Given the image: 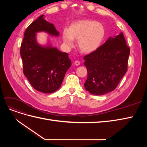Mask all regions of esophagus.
<instances>
[{"label": "esophagus", "mask_w": 147, "mask_h": 147, "mask_svg": "<svg viewBox=\"0 0 147 147\" xmlns=\"http://www.w3.org/2000/svg\"><path fill=\"white\" fill-rule=\"evenodd\" d=\"M74 64L75 65H79L80 64V62L79 61H75L74 63Z\"/></svg>", "instance_id": "1"}]
</instances>
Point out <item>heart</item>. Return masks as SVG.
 Here are the masks:
<instances>
[{
  "instance_id": "obj_1",
  "label": "heart",
  "mask_w": 147,
  "mask_h": 147,
  "mask_svg": "<svg viewBox=\"0 0 147 147\" xmlns=\"http://www.w3.org/2000/svg\"><path fill=\"white\" fill-rule=\"evenodd\" d=\"M105 29L103 24L96 21L85 20L75 22L69 29H64L63 39L66 47L74 45V39L78 40V46L81 51L91 53L95 51L103 42Z\"/></svg>"
}]
</instances>
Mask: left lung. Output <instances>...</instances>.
<instances>
[{
    "instance_id": "8db88e82",
    "label": "left lung",
    "mask_w": 147,
    "mask_h": 147,
    "mask_svg": "<svg viewBox=\"0 0 147 147\" xmlns=\"http://www.w3.org/2000/svg\"><path fill=\"white\" fill-rule=\"evenodd\" d=\"M129 54L130 48L121 32L84 56V65L88 70L84 84L86 90L97 96L113 91L127 72Z\"/></svg>"
}]
</instances>
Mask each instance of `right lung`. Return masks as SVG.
<instances>
[{
  "instance_id": "1",
  "label": "right lung",
  "mask_w": 147,
  "mask_h": 147,
  "mask_svg": "<svg viewBox=\"0 0 147 147\" xmlns=\"http://www.w3.org/2000/svg\"><path fill=\"white\" fill-rule=\"evenodd\" d=\"M39 32L54 37L59 35L55 26L46 21L44 15L40 16L28 26L20 48L23 72L35 90L52 93L61 87L72 63L67 53L60 51L50 43L46 46L38 44L36 34Z\"/></svg>"
}]
</instances>
